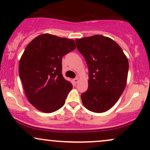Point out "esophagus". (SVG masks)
<instances>
[{"mask_svg":"<svg viewBox=\"0 0 150 150\" xmlns=\"http://www.w3.org/2000/svg\"><path fill=\"white\" fill-rule=\"evenodd\" d=\"M78 81H79V79H78V77H75V79H73V82L75 84H77V82H78Z\"/></svg>","mask_w":150,"mask_h":150,"instance_id":"34e87169","label":"esophagus"}]
</instances>
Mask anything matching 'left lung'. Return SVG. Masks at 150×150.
Masks as SVG:
<instances>
[{
	"label": "left lung",
	"instance_id": "8db88e82",
	"mask_svg": "<svg viewBox=\"0 0 150 150\" xmlns=\"http://www.w3.org/2000/svg\"><path fill=\"white\" fill-rule=\"evenodd\" d=\"M77 49L89 69L88 89L81 94L89 111L102 113L116 103L126 85L129 64L114 41L101 35L76 39Z\"/></svg>",
	"mask_w": 150,
	"mask_h": 150
}]
</instances>
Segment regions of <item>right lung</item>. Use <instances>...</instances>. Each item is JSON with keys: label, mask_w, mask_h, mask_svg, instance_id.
I'll return each mask as SVG.
<instances>
[{"label": "right lung", "mask_w": 150, "mask_h": 150, "mask_svg": "<svg viewBox=\"0 0 150 150\" xmlns=\"http://www.w3.org/2000/svg\"><path fill=\"white\" fill-rule=\"evenodd\" d=\"M76 48L75 41L43 34L27 46L19 74L27 99L44 113L61 108L73 85L62 75V58Z\"/></svg>", "instance_id": "right-lung-1"}]
</instances>
